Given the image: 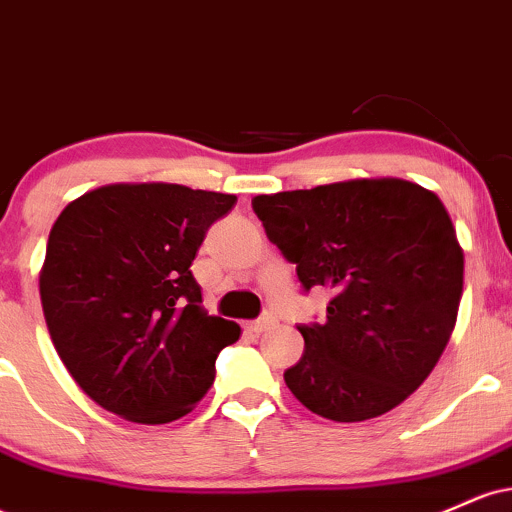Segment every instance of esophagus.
<instances>
[{
    "instance_id": "1",
    "label": "esophagus",
    "mask_w": 512,
    "mask_h": 512,
    "mask_svg": "<svg viewBox=\"0 0 512 512\" xmlns=\"http://www.w3.org/2000/svg\"><path fill=\"white\" fill-rule=\"evenodd\" d=\"M274 325H276L274 317L272 315H264V317H260V320L248 322V330L255 332V334H262V332H267L269 327H274Z\"/></svg>"
}]
</instances>
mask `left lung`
<instances>
[{
    "label": "left lung",
    "instance_id": "1",
    "mask_svg": "<svg viewBox=\"0 0 512 512\" xmlns=\"http://www.w3.org/2000/svg\"><path fill=\"white\" fill-rule=\"evenodd\" d=\"M252 209L303 291H332L327 320L298 325L289 390L344 424L395 409L438 363L460 308L464 257L443 202L380 178L260 195Z\"/></svg>",
    "mask_w": 512,
    "mask_h": 512
}]
</instances>
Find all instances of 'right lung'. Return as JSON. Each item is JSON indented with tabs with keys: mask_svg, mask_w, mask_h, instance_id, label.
Wrapping results in <instances>:
<instances>
[{
	"mask_svg": "<svg viewBox=\"0 0 512 512\" xmlns=\"http://www.w3.org/2000/svg\"><path fill=\"white\" fill-rule=\"evenodd\" d=\"M236 195L168 182L105 185L50 231L40 301L81 390L137 424L180 419L209 392L216 356L240 337L207 315L192 260Z\"/></svg>",
	"mask_w": 512,
	"mask_h": 512,
	"instance_id": "1",
	"label": "right lung"
}]
</instances>
